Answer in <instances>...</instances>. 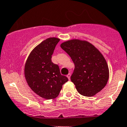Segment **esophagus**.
<instances>
[{
    "mask_svg": "<svg viewBox=\"0 0 127 127\" xmlns=\"http://www.w3.org/2000/svg\"><path fill=\"white\" fill-rule=\"evenodd\" d=\"M71 74H70V73H69V74H68V75H67V76H66V77H68V80H70V78H71Z\"/></svg>",
    "mask_w": 127,
    "mask_h": 127,
    "instance_id": "obj_1",
    "label": "esophagus"
}]
</instances>
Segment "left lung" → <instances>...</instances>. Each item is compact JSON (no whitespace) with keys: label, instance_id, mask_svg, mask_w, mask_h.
<instances>
[{"label":"left lung","instance_id":"1","mask_svg":"<svg viewBox=\"0 0 127 127\" xmlns=\"http://www.w3.org/2000/svg\"><path fill=\"white\" fill-rule=\"evenodd\" d=\"M61 47L75 65L71 80L77 92L87 97L93 96L100 92L109 77L108 65L101 52L92 43L79 39L64 41Z\"/></svg>","mask_w":127,"mask_h":127}]
</instances>
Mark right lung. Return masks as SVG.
<instances>
[{
  "label": "right lung",
  "instance_id": "add662e5",
  "mask_svg": "<svg viewBox=\"0 0 127 127\" xmlns=\"http://www.w3.org/2000/svg\"><path fill=\"white\" fill-rule=\"evenodd\" d=\"M60 39L50 37L35 46L30 52L24 66V75L29 87L45 99H54L63 84L68 81L61 74L59 66L52 62V55Z\"/></svg>",
  "mask_w": 127,
  "mask_h": 127
}]
</instances>
